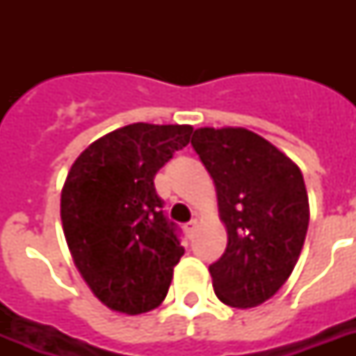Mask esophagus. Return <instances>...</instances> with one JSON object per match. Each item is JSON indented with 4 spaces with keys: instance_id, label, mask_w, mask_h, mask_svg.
I'll return each mask as SVG.
<instances>
[{
    "instance_id": "esophagus-1",
    "label": "esophagus",
    "mask_w": 356,
    "mask_h": 356,
    "mask_svg": "<svg viewBox=\"0 0 356 356\" xmlns=\"http://www.w3.org/2000/svg\"><path fill=\"white\" fill-rule=\"evenodd\" d=\"M195 227H197V222H195V220H192V222H188L186 225H184V231H186V234H188L190 238L194 236Z\"/></svg>"
}]
</instances>
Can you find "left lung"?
<instances>
[{"label": "left lung", "instance_id": "8db88e82", "mask_svg": "<svg viewBox=\"0 0 356 356\" xmlns=\"http://www.w3.org/2000/svg\"><path fill=\"white\" fill-rule=\"evenodd\" d=\"M192 147L216 186L227 248L211 264L212 286L234 309L259 307L286 282L309 229V195L298 164L243 127H201Z\"/></svg>", "mask_w": 356, "mask_h": 356}]
</instances>
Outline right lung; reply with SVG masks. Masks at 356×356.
<instances>
[{"mask_svg": "<svg viewBox=\"0 0 356 356\" xmlns=\"http://www.w3.org/2000/svg\"><path fill=\"white\" fill-rule=\"evenodd\" d=\"M192 125L131 123L92 142L68 172L60 220L81 277L111 310L156 309L184 254L156 195V172L190 142Z\"/></svg>", "mask_w": 356, "mask_h": 356, "instance_id": "add662e5", "label": "right lung"}]
</instances>
